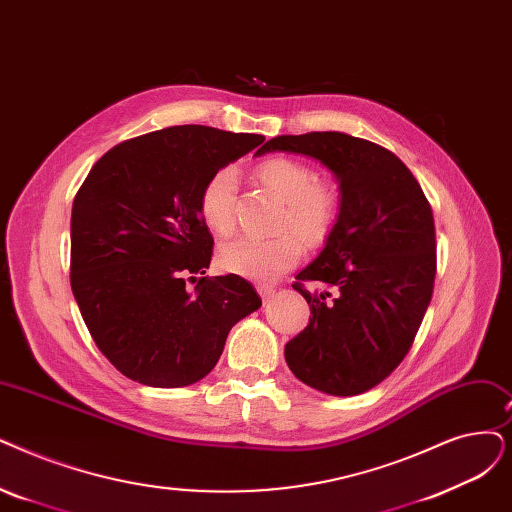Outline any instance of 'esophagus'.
<instances>
[{
    "label": "esophagus",
    "mask_w": 512,
    "mask_h": 512,
    "mask_svg": "<svg viewBox=\"0 0 512 512\" xmlns=\"http://www.w3.org/2000/svg\"><path fill=\"white\" fill-rule=\"evenodd\" d=\"M257 291H259V295H261L263 299H272V297L276 295V288H274V286H268V284H259Z\"/></svg>",
    "instance_id": "obj_1"
}]
</instances>
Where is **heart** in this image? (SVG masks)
Returning a JSON list of instances; mask_svg holds the SVG:
<instances>
[{
	"mask_svg": "<svg viewBox=\"0 0 512 512\" xmlns=\"http://www.w3.org/2000/svg\"><path fill=\"white\" fill-rule=\"evenodd\" d=\"M257 177L284 201L280 228H293L307 244H318L328 236L337 217L339 194L330 184L316 182L314 171L305 163L286 157L268 159L257 167ZM234 201L236 171L221 167L205 182L198 198V209L209 230L219 236L234 230ZM301 251L297 236L284 232L274 238L242 236L230 240L221 244L217 257L226 272L265 282L297 263Z\"/></svg>",
	"mask_w": 512,
	"mask_h": 512,
	"instance_id": "1",
	"label": "heart"
}]
</instances>
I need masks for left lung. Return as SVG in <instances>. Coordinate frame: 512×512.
<instances>
[{"instance_id": "obj_1", "label": "left lung", "mask_w": 512, "mask_h": 512, "mask_svg": "<svg viewBox=\"0 0 512 512\" xmlns=\"http://www.w3.org/2000/svg\"><path fill=\"white\" fill-rule=\"evenodd\" d=\"M291 152L322 163L341 205L320 255L293 284L309 303L284 358L297 379L328 395H358L406 358L435 282L433 211L410 169L387 148L343 131L278 136L257 154ZM316 281L322 292H307Z\"/></svg>"}]
</instances>
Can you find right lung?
Masks as SVG:
<instances>
[{
  "label": "right lung",
  "instance_id": "right-lung-1",
  "mask_svg": "<svg viewBox=\"0 0 512 512\" xmlns=\"http://www.w3.org/2000/svg\"><path fill=\"white\" fill-rule=\"evenodd\" d=\"M263 140L175 125L117 144L87 173L71 213V288L98 349L127 379L161 389L205 379L230 328L261 307L244 278L205 276L213 236L198 198L217 169Z\"/></svg>",
  "mask_w": 512,
  "mask_h": 512
}]
</instances>
